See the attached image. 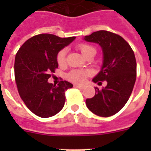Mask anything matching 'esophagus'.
Returning a JSON list of instances; mask_svg holds the SVG:
<instances>
[{"instance_id":"34e87169","label":"esophagus","mask_w":151,"mask_h":151,"mask_svg":"<svg viewBox=\"0 0 151 151\" xmlns=\"http://www.w3.org/2000/svg\"><path fill=\"white\" fill-rule=\"evenodd\" d=\"M74 86L77 87V88L80 89V90H82V89H84V87H85L84 85H74Z\"/></svg>"}]
</instances>
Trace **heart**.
I'll return each instance as SVG.
<instances>
[{"mask_svg": "<svg viewBox=\"0 0 151 151\" xmlns=\"http://www.w3.org/2000/svg\"><path fill=\"white\" fill-rule=\"evenodd\" d=\"M78 49L85 57H87L90 55L95 56L96 53V50L95 47L90 44H86V43L80 44L78 46ZM65 50H61L57 54L56 60H57V62L60 65H62L65 62ZM87 75H89V72L86 70H73L69 73L68 78L69 80L74 82H82Z\"/></svg>", "mask_w": 151, "mask_h": 151, "instance_id": "heart-1", "label": "heart"}]
</instances>
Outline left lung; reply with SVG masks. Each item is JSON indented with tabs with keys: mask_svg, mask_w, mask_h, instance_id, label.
Segmentation results:
<instances>
[{
	"mask_svg": "<svg viewBox=\"0 0 151 151\" xmlns=\"http://www.w3.org/2000/svg\"><path fill=\"white\" fill-rule=\"evenodd\" d=\"M86 42L98 43L103 51L101 69L92 81H106L102 89L95 87V96L86 100V107L99 116H113L122 109L133 91L137 75L134 52L123 38L107 31L85 36Z\"/></svg>",
	"mask_w": 151,
	"mask_h": 151,
	"instance_id": "8db88e82",
	"label": "left lung"
}]
</instances>
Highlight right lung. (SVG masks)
Segmentation results:
<instances>
[{
    "mask_svg": "<svg viewBox=\"0 0 151 151\" xmlns=\"http://www.w3.org/2000/svg\"><path fill=\"white\" fill-rule=\"evenodd\" d=\"M75 39L38 35L27 40L16 54L14 74L18 93L27 107L38 116H55L65 105V91L72 88L73 84L61 81L56 86L47 80L58 67L57 54Z\"/></svg>",
    "mask_w": 151,
    "mask_h": 151,
    "instance_id": "1",
    "label": "right lung"
}]
</instances>
